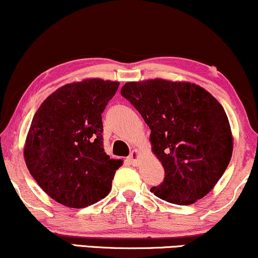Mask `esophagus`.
I'll use <instances>...</instances> for the list:
<instances>
[{"instance_id": "34e87169", "label": "esophagus", "mask_w": 258, "mask_h": 258, "mask_svg": "<svg viewBox=\"0 0 258 258\" xmlns=\"http://www.w3.org/2000/svg\"><path fill=\"white\" fill-rule=\"evenodd\" d=\"M138 152L136 151H133L132 153H130V155L128 157V159H126V160H128V163L129 164H132L133 166H136V165H138L139 163H138Z\"/></svg>"}]
</instances>
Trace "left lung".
<instances>
[{
  "mask_svg": "<svg viewBox=\"0 0 258 258\" xmlns=\"http://www.w3.org/2000/svg\"><path fill=\"white\" fill-rule=\"evenodd\" d=\"M120 94L151 129L154 154L165 170L163 183L151 187L159 199L191 205L205 197L228 166L233 139L221 104L190 82H126Z\"/></svg>",
  "mask_w": 258,
  "mask_h": 258,
  "instance_id": "1",
  "label": "left lung"
}]
</instances>
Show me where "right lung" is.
I'll use <instances>...</instances> for the list:
<instances>
[{"instance_id":"obj_1","label":"right lung","mask_w":258,"mask_h":258,"mask_svg":"<svg viewBox=\"0 0 258 258\" xmlns=\"http://www.w3.org/2000/svg\"><path fill=\"white\" fill-rule=\"evenodd\" d=\"M118 86L101 79L62 86L34 113L25 161L38 185L63 206L84 208L110 192L123 161L104 152L101 113Z\"/></svg>"}]
</instances>
